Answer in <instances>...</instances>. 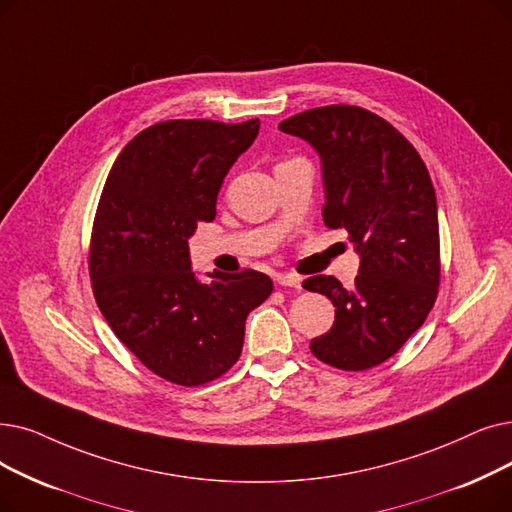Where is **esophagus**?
Wrapping results in <instances>:
<instances>
[{"mask_svg":"<svg viewBox=\"0 0 512 512\" xmlns=\"http://www.w3.org/2000/svg\"><path fill=\"white\" fill-rule=\"evenodd\" d=\"M276 282L280 286H288V288H301V278L295 274H282L276 278Z\"/></svg>","mask_w":512,"mask_h":512,"instance_id":"obj_1","label":"esophagus"}]
</instances>
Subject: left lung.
Here are the masks:
<instances>
[{"instance_id":"obj_1","label":"left lung","mask_w":512,"mask_h":512,"mask_svg":"<svg viewBox=\"0 0 512 512\" xmlns=\"http://www.w3.org/2000/svg\"><path fill=\"white\" fill-rule=\"evenodd\" d=\"M278 127L318 150L324 224L347 230L362 255L351 288L324 274L303 282L335 305V324L309 349L339 370L379 366L427 320L439 291V221L427 165L389 121L362 106L311 108Z\"/></svg>"}]
</instances>
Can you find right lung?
I'll use <instances>...</instances> for the list:
<instances>
[{
    "label": "right lung",
    "mask_w": 512,
    "mask_h": 512,
    "mask_svg": "<svg viewBox=\"0 0 512 512\" xmlns=\"http://www.w3.org/2000/svg\"><path fill=\"white\" fill-rule=\"evenodd\" d=\"M259 133V119H173L140 131L110 169L94 217L90 278L117 339L161 379L198 387L240 358L249 311L274 291L255 270L190 268L188 238L215 219L226 173Z\"/></svg>",
    "instance_id": "1"
}]
</instances>
